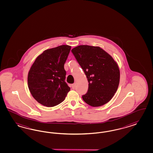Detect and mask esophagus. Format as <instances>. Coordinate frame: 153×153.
<instances>
[{"instance_id":"1","label":"esophagus","mask_w":153,"mask_h":153,"mask_svg":"<svg viewBox=\"0 0 153 153\" xmlns=\"http://www.w3.org/2000/svg\"><path fill=\"white\" fill-rule=\"evenodd\" d=\"M71 87H72L73 89H75V84H73V85H71Z\"/></svg>"}]
</instances>
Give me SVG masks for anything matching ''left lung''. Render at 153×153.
<instances>
[{
  "label": "left lung",
  "mask_w": 153,
  "mask_h": 153,
  "mask_svg": "<svg viewBox=\"0 0 153 153\" xmlns=\"http://www.w3.org/2000/svg\"><path fill=\"white\" fill-rule=\"evenodd\" d=\"M88 82V92L82 96L92 107L109 102L117 90L120 70L117 62L99 46L79 45L71 50Z\"/></svg>",
  "instance_id": "8db88e82"
}]
</instances>
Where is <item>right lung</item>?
Wrapping results in <instances>:
<instances>
[{
	"label": "right lung",
	"instance_id": "right-lung-1",
	"mask_svg": "<svg viewBox=\"0 0 153 153\" xmlns=\"http://www.w3.org/2000/svg\"><path fill=\"white\" fill-rule=\"evenodd\" d=\"M71 50L69 45L47 49L36 58L29 71V90L40 104L51 107L65 100L70 88L65 82L64 65Z\"/></svg>",
	"mask_w": 153,
	"mask_h": 153
}]
</instances>
